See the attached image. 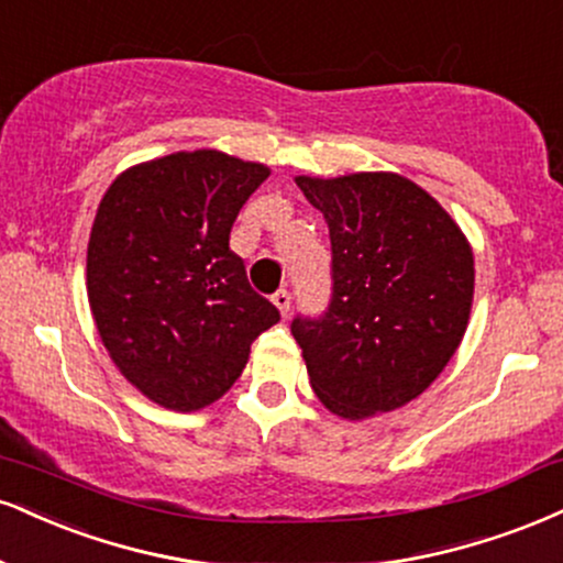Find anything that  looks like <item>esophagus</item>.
Segmentation results:
<instances>
[{
    "label": "esophagus",
    "instance_id": "obj_1",
    "mask_svg": "<svg viewBox=\"0 0 563 563\" xmlns=\"http://www.w3.org/2000/svg\"><path fill=\"white\" fill-rule=\"evenodd\" d=\"M273 303H275L277 309H280L283 317H288V311H290V294H288L286 288L277 290V294H273Z\"/></svg>",
    "mask_w": 563,
    "mask_h": 563
}]
</instances>
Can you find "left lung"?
<instances>
[{"label": "left lung", "mask_w": 563, "mask_h": 563, "mask_svg": "<svg viewBox=\"0 0 563 563\" xmlns=\"http://www.w3.org/2000/svg\"><path fill=\"white\" fill-rule=\"evenodd\" d=\"M296 186L330 230L333 294L320 317H296L317 398L367 419L417 398L462 343L475 256L451 214L396 173L307 178Z\"/></svg>", "instance_id": "1"}]
</instances>
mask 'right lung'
<instances>
[{"instance_id": "right-lung-1", "label": "right lung", "mask_w": 563, "mask_h": 563, "mask_svg": "<svg viewBox=\"0 0 563 563\" xmlns=\"http://www.w3.org/2000/svg\"><path fill=\"white\" fill-rule=\"evenodd\" d=\"M269 167L214 148L125 170L97 209L86 286L101 343L125 380L173 411L205 409L241 377L280 311L230 249Z\"/></svg>"}]
</instances>
